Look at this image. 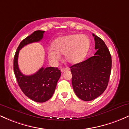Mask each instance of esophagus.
Segmentation results:
<instances>
[{
	"label": "esophagus",
	"mask_w": 129,
	"mask_h": 129,
	"mask_svg": "<svg viewBox=\"0 0 129 129\" xmlns=\"http://www.w3.org/2000/svg\"><path fill=\"white\" fill-rule=\"evenodd\" d=\"M68 70V68H62V69H61V70H61V72L62 73H63V72H66V70Z\"/></svg>",
	"instance_id": "34e87169"
}]
</instances>
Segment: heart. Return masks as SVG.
<instances>
[{"instance_id":"obj_1","label":"heart","mask_w":129,"mask_h":129,"mask_svg":"<svg viewBox=\"0 0 129 129\" xmlns=\"http://www.w3.org/2000/svg\"><path fill=\"white\" fill-rule=\"evenodd\" d=\"M48 50V57L57 62L65 54V59L70 64H77L83 61L90 47V41L85 35L78 34L62 36L56 39Z\"/></svg>"}]
</instances>
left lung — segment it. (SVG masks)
<instances>
[{"mask_svg":"<svg viewBox=\"0 0 129 129\" xmlns=\"http://www.w3.org/2000/svg\"><path fill=\"white\" fill-rule=\"evenodd\" d=\"M96 52L94 56L70 67L72 85L81 100H94L107 88L112 69V57L104 42L93 34Z\"/></svg>","mask_w":129,"mask_h":129,"instance_id":"left-lung-1","label":"left lung"}]
</instances>
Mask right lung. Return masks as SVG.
<instances>
[{
    "instance_id": "1",
    "label": "right lung",
    "mask_w": 129,
    "mask_h": 129,
    "mask_svg": "<svg viewBox=\"0 0 129 129\" xmlns=\"http://www.w3.org/2000/svg\"><path fill=\"white\" fill-rule=\"evenodd\" d=\"M44 33L45 31H35L22 41L16 51L13 66L14 75L20 89L26 96L38 103H44L52 97L61 72L58 68L50 67L41 68L33 75H24L19 69L18 56L19 50L24 46L41 41Z\"/></svg>"
}]
</instances>
